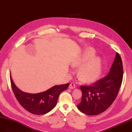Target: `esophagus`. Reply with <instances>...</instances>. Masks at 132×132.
<instances>
[{
	"instance_id": "obj_1",
	"label": "esophagus",
	"mask_w": 132,
	"mask_h": 132,
	"mask_svg": "<svg viewBox=\"0 0 132 132\" xmlns=\"http://www.w3.org/2000/svg\"><path fill=\"white\" fill-rule=\"evenodd\" d=\"M69 88L70 89H74L75 88H76V85H75V84L72 83H70L69 86Z\"/></svg>"
}]
</instances>
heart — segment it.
<instances>
[{
	"label": "heart",
	"instance_id": "1",
	"mask_svg": "<svg viewBox=\"0 0 132 132\" xmlns=\"http://www.w3.org/2000/svg\"><path fill=\"white\" fill-rule=\"evenodd\" d=\"M95 52L93 49H87L81 55L75 59L72 65L79 67L78 76L85 82H92L101 76L102 73V62L98 57H94Z\"/></svg>",
	"mask_w": 132,
	"mask_h": 132
}]
</instances>
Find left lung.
<instances>
[{"mask_svg": "<svg viewBox=\"0 0 132 132\" xmlns=\"http://www.w3.org/2000/svg\"><path fill=\"white\" fill-rule=\"evenodd\" d=\"M123 76L122 59L116 53L112 65L106 76L93 83L81 85V102L77 107L80 112L89 116L98 115L112 105L118 94Z\"/></svg>", "mask_w": 132, "mask_h": 132, "instance_id": "obj_1", "label": "left lung"}]
</instances>
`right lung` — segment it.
I'll list each match as a JSON object with an SVG mask.
<instances>
[{"label":"right lung","mask_w":132,"mask_h":132,"mask_svg":"<svg viewBox=\"0 0 132 132\" xmlns=\"http://www.w3.org/2000/svg\"><path fill=\"white\" fill-rule=\"evenodd\" d=\"M10 78L13 93L19 104L27 111L36 115L44 114L51 111L56 105L59 94L69 85V83L55 85L45 92L30 94L18 88L11 75Z\"/></svg>","instance_id":"obj_1"}]
</instances>
